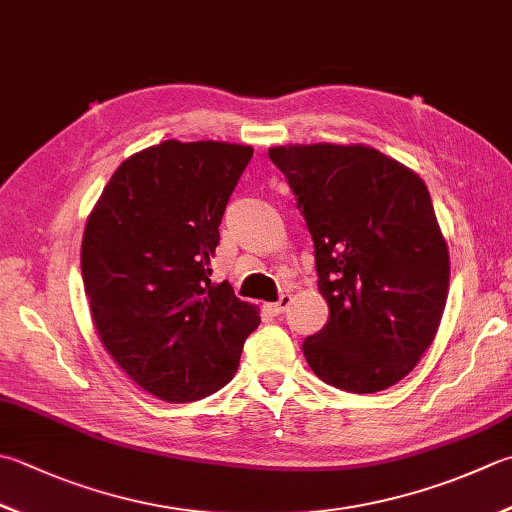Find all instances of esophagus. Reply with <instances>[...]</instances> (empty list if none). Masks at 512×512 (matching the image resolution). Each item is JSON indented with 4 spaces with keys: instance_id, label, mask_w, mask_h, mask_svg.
<instances>
[{
    "instance_id": "obj_1",
    "label": "esophagus",
    "mask_w": 512,
    "mask_h": 512,
    "mask_svg": "<svg viewBox=\"0 0 512 512\" xmlns=\"http://www.w3.org/2000/svg\"><path fill=\"white\" fill-rule=\"evenodd\" d=\"M289 303H292V294H283L276 303H267V310L272 312L274 316H278V314H283L287 310Z\"/></svg>"
}]
</instances>
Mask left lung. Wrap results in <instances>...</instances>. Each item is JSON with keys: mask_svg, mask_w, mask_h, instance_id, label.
Instances as JSON below:
<instances>
[{"mask_svg": "<svg viewBox=\"0 0 512 512\" xmlns=\"http://www.w3.org/2000/svg\"><path fill=\"white\" fill-rule=\"evenodd\" d=\"M267 156L303 211L330 307L303 343L310 368L356 394L406 379L435 341L450 285L426 182L368 144H283Z\"/></svg>", "mask_w": 512, "mask_h": 512, "instance_id": "8db88e82", "label": "left lung"}]
</instances>
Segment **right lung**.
<instances>
[{
  "label": "right lung",
  "instance_id": "right-lung-1",
  "mask_svg": "<svg viewBox=\"0 0 512 512\" xmlns=\"http://www.w3.org/2000/svg\"><path fill=\"white\" fill-rule=\"evenodd\" d=\"M249 144L165 140L115 169L86 218L82 281L104 350L142 390L198 401L238 370L258 307L211 283L218 227Z\"/></svg>",
  "mask_w": 512,
  "mask_h": 512
}]
</instances>
